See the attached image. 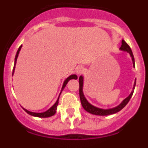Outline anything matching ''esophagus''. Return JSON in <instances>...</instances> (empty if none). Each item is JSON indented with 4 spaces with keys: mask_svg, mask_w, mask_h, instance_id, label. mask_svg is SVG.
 <instances>
[{
    "mask_svg": "<svg viewBox=\"0 0 148 148\" xmlns=\"http://www.w3.org/2000/svg\"><path fill=\"white\" fill-rule=\"evenodd\" d=\"M75 70H76V73H78V74H82V73L84 72V66L79 65V66H77Z\"/></svg>",
    "mask_w": 148,
    "mask_h": 148,
    "instance_id": "esophagus-1",
    "label": "esophagus"
}]
</instances>
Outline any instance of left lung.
<instances>
[{
    "label": "left lung",
    "mask_w": 148,
    "mask_h": 148,
    "mask_svg": "<svg viewBox=\"0 0 148 148\" xmlns=\"http://www.w3.org/2000/svg\"><path fill=\"white\" fill-rule=\"evenodd\" d=\"M120 50L125 51L130 54V57L132 58V61H133V67H135V60H134V57H133V53H132V50L130 49V47H129L127 44L125 42V40H121V47L119 48ZM79 95H80V100L81 102H82V105L84 108V109L87 112L91 113V114L96 115V116H108V115H112L114 114V113H118L119 111H120L121 110H122L123 108H125V106L127 105L130 99H131L132 95L133 93V90L135 89L136 86V79H135V82H134V84H133V90L131 91L130 94L128 95L126 99H125L124 100L119 104L118 106H116L115 108H109V109H102V108H99L97 107H95V106L92 105L90 103L88 102V101L86 99L85 96L84 95L83 92V86H84V77L82 75H81L79 77Z\"/></svg>",
    "instance_id": "left-lung-1"
}]
</instances>
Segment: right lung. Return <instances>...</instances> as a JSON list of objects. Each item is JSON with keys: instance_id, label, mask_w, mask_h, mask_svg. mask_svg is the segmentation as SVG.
Instances as JSON below:
<instances>
[{"instance_id": "1", "label": "right lung", "mask_w": 148, "mask_h": 148, "mask_svg": "<svg viewBox=\"0 0 148 148\" xmlns=\"http://www.w3.org/2000/svg\"><path fill=\"white\" fill-rule=\"evenodd\" d=\"M21 47H22V45L20 47L18 48V51H17L16 56H15V64H14V67H13V70H12V71H13L12 72V75H13V74H14V72H15V64H16L17 58H18V54H19V52H20ZM77 78H78L77 75H75V74H73V75H70V76L67 77V78L65 79L64 82V84H63V86H62V88H61V92H60L59 96H58L57 101H56V103H55V104H53V105L52 106V107H51V108H49V110H47L45 111V112H43V113H33V112H31V111L27 110V109H24V108H23V110H25L26 112L28 113V114L31 115V116H35V117H39V118H47V117H50V116H53V115L56 114V110H57V107H58V99H59L60 95H61V92H62V90H64V88L65 87H66V84L68 83V82H69V81L71 80V79H77Z\"/></svg>"}]
</instances>
